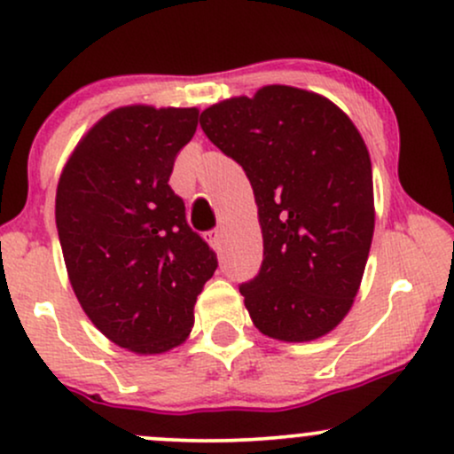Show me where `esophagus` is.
<instances>
[{
    "label": "esophagus",
    "instance_id": "esophagus-1",
    "mask_svg": "<svg viewBox=\"0 0 454 454\" xmlns=\"http://www.w3.org/2000/svg\"><path fill=\"white\" fill-rule=\"evenodd\" d=\"M209 243L213 245V249H217V252H220L222 243H223V232H222V228H215V231L209 232Z\"/></svg>",
    "mask_w": 454,
    "mask_h": 454
}]
</instances>
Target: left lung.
Instances as JSON below:
<instances>
[{"label":"left lung","mask_w":454,"mask_h":454,"mask_svg":"<svg viewBox=\"0 0 454 454\" xmlns=\"http://www.w3.org/2000/svg\"><path fill=\"white\" fill-rule=\"evenodd\" d=\"M209 140L243 166L262 226V267L239 286L254 325L311 341L350 311L373 237L369 151L326 98L262 87L202 111Z\"/></svg>","instance_id":"obj_1"}]
</instances>
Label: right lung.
<instances>
[{
    "label": "right lung",
    "instance_id": "1",
    "mask_svg": "<svg viewBox=\"0 0 454 454\" xmlns=\"http://www.w3.org/2000/svg\"><path fill=\"white\" fill-rule=\"evenodd\" d=\"M196 126V108H117L78 143L57 185V232L78 303L108 340L138 354L190 335L217 269L168 185Z\"/></svg>",
    "mask_w": 454,
    "mask_h": 454
}]
</instances>
